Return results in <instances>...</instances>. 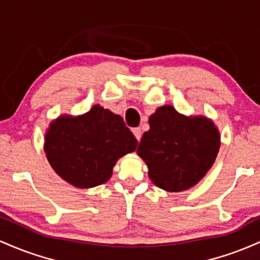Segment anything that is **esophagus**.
Instances as JSON below:
<instances>
[{
	"mask_svg": "<svg viewBox=\"0 0 260 260\" xmlns=\"http://www.w3.org/2000/svg\"><path fill=\"white\" fill-rule=\"evenodd\" d=\"M133 134H134V135H135V138H136V140H138V141H140V140H141L142 133H141V129H140V127H134Z\"/></svg>",
	"mask_w": 260,
	"mask_h": 260,
	"instance_id": "34e87169",
	"label": "esophagus"
}]
</instances>
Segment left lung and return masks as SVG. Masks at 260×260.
<instances>
[{
	"mask_svg": "<svg viewBox=\"0 0 260 260\" xmlns=\"http://www.w3.org/2000/svg\"><path fill=\"white\" fill-rule=\"evenodd\" d=\"M218 148L220 135L211 120L186 118L173 107L165 106L150 116V130L142 136L138 153L158 188L182 191L205 176Z\"/></svg>",
	"mask_w": 260,
	"mask_h": 260,
	"instance_id": "1",
	"label": "left lung"
}]
</instances>
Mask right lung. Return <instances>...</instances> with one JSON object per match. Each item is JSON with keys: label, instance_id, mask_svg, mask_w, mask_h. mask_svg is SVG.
<instances>
[{"label": "right lung", "instance_id": "obj_1", "mask_svg": "<svg viewBox=\"0 0 260 260\" xmlns=\"http://www.w3.org/2000/svg\"><path fill=\"white\" fill-rule=\"evenodd\" d=\"M136 146L138 140L120 115L94 106L82 116L51 122L44 150L62 179L77 188H92L106 183L118 158Z\"/></svg>", "mask_w": 260, "mask_h": 260}]
</instances>
